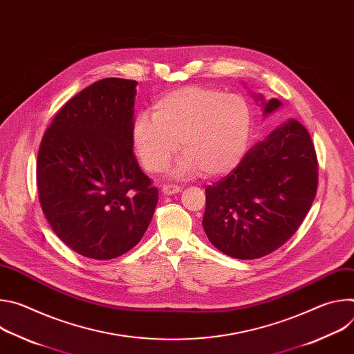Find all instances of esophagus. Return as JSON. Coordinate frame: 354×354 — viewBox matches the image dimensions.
I'll return each mask as SVG.
<instances>
[{
  "label": "esophagus",
  "mask_w": 354,
  "mask_h": 354,
  "mask_svg": "<svg viewBox=\"0 0 354 354\" xmlns=\"http://www.w3.org/2000/svg\"><path fill=\"white\" fill-rule=\"evenodd\" d=\"M162 194L165 196H169V194H175V193H179L180 192V187L176 186V185H164L162 189H161Z\"/></svg>",
  "instance_id": "obj_1"
}]
</instances>
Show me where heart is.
<instances>
[{
	"mask_svg": "<svg viewBox=\"0 0 354 354\" xmlns=\"http://www.w3.org/2000/svg\"><path fill=\"white\" fill-rule=\"evenodd\" d=\"M250 133L246 100L216 88L190 85L171 91L154 104V115L141 112L131 138L142 167L162 172L179 149L185 154L172 176L185 179L203 171L218 176L242 160Z\"/></svg>",
	"mask_w": 354,
	"mask_h": 354,
	"instance_id": "b5f03b06",
	"label": "heart"
}]
</instances>
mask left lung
Here are the masks:
<instances>
[{
    "instance_id": "left-lung-1",
    "label": "left lung",
    "mask_w": 354,
    "mask_h": 354,
    "mask_svg": "<svg viewBox=\"0 0 354 354\" xmlns=\"http://www.w3.org/2000/svg\"><path fill=\"white\" fill-rule=\"evenodd\" d=\"M269 115L281 106L265 102ZM318 187L310 133L290 119L252 147L236 168L206 187L203 228L209 241L235 259H258L284 245L304 221Z\"/></svg>"
}]
</instances>
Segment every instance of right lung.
<instances>
[{"instance_id": "1", "label": "right lung", "mask_w": 354, "mask_h": 354, "mask_svg": "<svg viewBox=\"0 0 354 354\" xmlns=\"http://www.w3.org/2000/svg\"><path fill=\"white\" fill-rule=\"evenodd\" d=\"M136 85L105 78L86 86L57 112L39 147L41 210L56 235L89 259L134 248L158 203L133 153Z\"/></svg>"}]
</instances>
